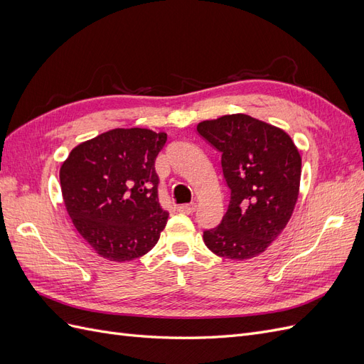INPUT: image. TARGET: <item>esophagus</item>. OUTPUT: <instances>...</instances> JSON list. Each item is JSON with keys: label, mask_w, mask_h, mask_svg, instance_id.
<instances>
[{"label": "esophagus", "mask_w": 364, "mask_h": 364, "mask_svg": "<svg viewBox=\"0 0 364 364\" xmlns=\"http://www.w3.org/2000/svg\"><path fill=\"white\" fill-rule=\"evenodd\" d=\"M194 209H196V203H185L178 206V211L182 214H193Z\"/></svg>", "instance_id": "esophagus-1"}]
</instances>
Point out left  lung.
<instances>
[{"label": "left lung", "instance_id": "left-lung-1", "mask_svg": "<svg viewBox=\"0 0 364 364\" xmlns=\"http://www.w3.org/2000/svg\"><path fill=\"white\" fill-rule=\"evenodd\" d=\"M197 132L222 153L230 202L203 241L215 255L245 261L278 238L299 196L302 159L287 132L246 114L205 119Z\"/></svg>", "mask_w": 364, "mask_h": 364}]
</instances>
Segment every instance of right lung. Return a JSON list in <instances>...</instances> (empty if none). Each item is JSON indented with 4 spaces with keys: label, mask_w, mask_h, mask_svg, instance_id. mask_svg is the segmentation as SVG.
I'll use <instances>...</instances> for the list:
<instances>
[{
    "label": "right lung",
    "mask_w": 364,
    "mask_h": 364,
    "mask_svg": "<svg viewBox=\"0 0 364 364\" xmlns=\"http://www.w3.org/2000/svg\"><path fill=\"white\" fill-rule=\"evenodd\" d=\"M167 134L112 129L75 146L60 167L65 208L98 257L124 262L155 247L168 213L158 200L155 161Z\"/></svg>",
    "instance_id": "add662e5"
}]
</instances>
